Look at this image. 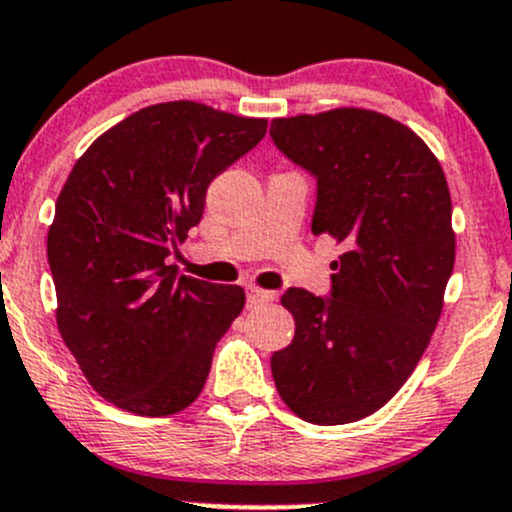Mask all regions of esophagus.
Here are the masks:
<instances>
[{
  "label": "esophagus",
  "instance_id": "1",
  "mask_svg": "<svg viewBox=\"0 0 512 512\" xmlns=\"http://www.w3.org/2000/svg\"><path fill=\"white\" fill-rule=\"evenodd\" d=\"M246 300H249V305H266V302L276 300V293L249 285V288H246Z\"/></svg>",
  "mask_w": 512,
  "mask_h": 512
}]
</instances>
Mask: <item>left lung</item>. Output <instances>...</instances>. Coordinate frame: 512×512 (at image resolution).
<instances>
[{
	"label": "left lung",
	"instance_id": "left-lung-1",
	"mask_svg": "<svg viewBox=\"0 0 512 512\" xmlns=\"http://www.w3.org/2000/svg\"><path fill=\"white\" fill-rule=\"evenodd\" d=\"M271 139L317 180L312 234L346 246L329 295L280 298L295 337L271 356L273 381L302 420L346 425L383 408L430 344L454 268L452 197L425 141L386 114L273 119Z\"/></svg>",
	"mask_w": 512,
	"mask_h": 512
}]
</instances>
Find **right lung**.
I'll return each instance as SVG.
<instances>
[{
    "instance_id": "obj_1",
    "label": "right lung",
    "mask_w": 512,
    "mask_h": 512,
    "mask_svg": "<svg viewBox=\"0 0 512 512\" xmlns=\"http://www.w3.org/2000/svg\"><path fill=\"white\" fill-rule=\"evenodd\" d=\"M266 136V119L166 102L104 131L70 170L48 229L58 329L90 386L134 415L200 395L214 346L244 310L239 285L175 278L219 173Z\"/></svg>"
}]
</instances>
